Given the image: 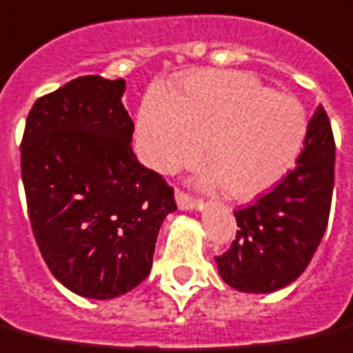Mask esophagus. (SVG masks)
<instances>
[{
  "mask_svg": "<svg viewBox=\"0 0 353 353\" xmlns=\"http://www.w3.org/2000/svg\"><path fill=\"white\" fill-rule=\"evenodd\" d=\"M176 203L181 211H194L202 208V202H200V200L189 196V194H185L181 190H176Z\"/></svg>",
  "mask_w": 353,
  "mask_h": 353,
  "instance_id": "obj_1",
  "label": "esophagus"
}]
</instances>
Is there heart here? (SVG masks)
I'll use <instances>...</instances> for the list:
<instances>
[{
    "label": "heart",
    "mask_w": 353,
    "mask_h": 353,
    "mask_svg": "<svg viewBox=\"0 0 353 353\" xmlns=\"http://www.w3.org/2000/svg\"><path fill=\"white\" fill-rule=\"evenodd\" d=\"M309 138V117L296 97L273 93L237 70H196L177 83L176 99L151 93L137 119L140 155L161 174L196 164L203 181L226 185L228 196L249 202L273 190L296 168Z\"/></svg>",
    "instance_id": "obj_1"
}]
</instances>
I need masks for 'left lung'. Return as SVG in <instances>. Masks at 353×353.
<instances>
[{
  "instance_id": "left-lung-1",
  "label": "left lung",
  "mask_w": 353,
  "mask_h": 353,
  "mask_svg": "<svg viewBox=\"0 0 353 353\" xmlns=\"http://www.w3.org/2000/svg\"><path fill=\"white\" fill-rule=\"evenodd\" d=\"M335 140L322 106L296 168L254 205L236 211L237 237L216 256L219 275L245 294H271L294 283L314 256L330 219Z\"/></svg>"
}]
</instances>
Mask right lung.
I'll return each mask as SVG.
<instances>
[{
  "mask_svg": "<svg viewBox=\"0 0 353 353\" xmlns=\"http://www.w3.org/2000/svg\"><path fill=\"white\" fill-rule=\"evenodd\" d=\"M125 80L80 77L33 104L20 153L31 228L65 288L114 299L150 275L174 190L138 163Z\"/></svg>",
  "mask_w": 353,
  "mask_h": 353,
  "instance_id": "1",
  "label": "right lung"
}]
</instances>
